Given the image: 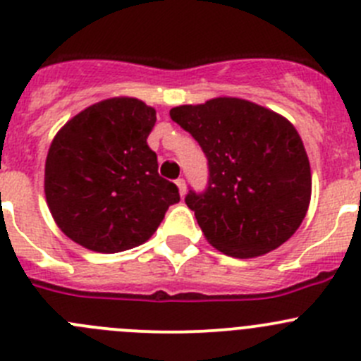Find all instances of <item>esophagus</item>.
<instances>
[{
    "instance_id": "34e87169",
    "label": "esophagus",
    "mask_w": 361,
    "mask_h": 361,
    "mask_svg": "<svg viewBox=\"0 0 361 361\" xmlns=\"http://www.w3.org/2000/svg\"><path fill=\"white\" fill-rule=\"evenodd\" d=\"M177 186L180 195H186V180H184V178H177Z\"/></svg>"
}]
</instances>
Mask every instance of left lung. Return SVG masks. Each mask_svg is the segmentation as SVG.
Instances as JSON below:
<instances>
[{"mask_svg":"<svg viewBox=\"0 0 361 361\" xmlns=\"http://www.w3.org/2000/svg\"><path fill=\"white\" fill-rule=\"evenodd\" d=\"M207 157L204 191L186 204L219 252L252 259L278 248L300 228L312 193L310 163L293 123L235 97L170 109Z\"/></svg>","mask_w":361,"mask_h":361,"instance_id":"obj_1","label":"left lung"}]
</instances>
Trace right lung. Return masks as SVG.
<instances>
[{
  "instance_id": "add662e5",
  "label": "right lung",
  "mask_w": 361,
  "mask_h": 361,
  "mask_svg": "<svg viewBox=\"0 0 361 361\" xmlns=\"http://www.w3.org/2000/svg\"><path fill=\"white\" fill-rule=\"evenodd\" d=\"M156 109L131 97L106 99L68 120L46 159V200L67 238L92 252L145 243L178 188L157 171L149 145Z\"/></svg>"
}]
</instances>
